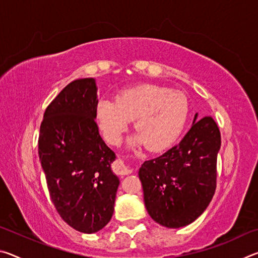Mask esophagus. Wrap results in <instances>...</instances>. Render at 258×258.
I'll list each match as a JSON object with an SVG mask.
<instances>
[{
	"instance_id": "34e87169",
	"label": "esophagus",
	"mask_w": 258,
	"mask_h": 258,
	"mask_svg": "<svg viewBox=\"0 0 258 258\" xmlns=\"http://www.w3.org/2000/svg\"><path fill=\"white\" fill-rule=\"evenodd\" d=\"M113 172L118 175H128V174L132 173V169L125 165V163L121 159H118L115 161L113 164Z\"/></svg>"
}]
</instances>
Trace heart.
<instances>
[{"label": "heart", "instance_id": "1", "mask_svg": "<svg viewBox=\"0 0 258 258\" xmlns=\"http://www.w3.org/2000/svg\"><path fill=\"white\" fill-rule=\"evenodd\" d=\"M189 115V102L180 91L145 84L121 93L117 101L104 99L98 103L97 118L107 141L118 145L131 120L138 131L130 140L132 147L147 145L151 151L172 146Z\"/></svg>", "mask_w": 258, "mask_h": 258}]
</instances>
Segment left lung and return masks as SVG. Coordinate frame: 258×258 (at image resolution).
Returning <instances> with one entry per match:
<instances>
[{
    "mask_svg": "<svg viewBox=\"0 0 258 258\" xmlns=\"http://www.w3.org/2000/svg\"><path fill=\"white\" fill-rule=\"evenodd\" d=\"M177 146L139 169L150 217L169 229L189 225L206 211L216 189L221 133L211 116L197 119Z\"/></svg>",
    "mask_w": 258,
    "mask_h": 258,
    "instance_id": "8db88e82",
    "label": "left lung"
}]
</instances>
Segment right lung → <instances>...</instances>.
Masks as SVG:
<instances>
[{
	"label": "right lung",
	"instance_id": "add662e5",
	"mask_svg": "<svg viewBox=\"0 0 258 258\" xmlns=\"http://www.w3.org/2000/svg\"><path fill=\"white\" fill-rule=\"evenodd\" d=\"M94 78L76 80L47 106L38 138V156L56 212L68 225L94 233L111 220L119 178L116 155L95 123Z\"/></svg>",
	"mask_w": 258,
	"mask_h": 258
}]
</instances>
